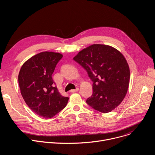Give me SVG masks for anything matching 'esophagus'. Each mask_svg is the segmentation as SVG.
I'll list each match as a JSON object with an SVG mask.
<instances>
[{
    "instance_id": "1",
    "label": "esophagus",
    "mask_w": 155,
    "mask_h": 155,
    "mask_svg": "<svg viewBox=\"0 0 155 155\" xmlns=\"http://www.w3.org/2000/svg\"><path fill=\"white\" fill-rule=\"evenodd\" d=\"M79 90V88L78 87H77L75 90H71V91H70V92L71 93H74V92H77Z\"/></svg>"
}]
</instances>
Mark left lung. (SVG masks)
<instances>
[{"label":"left lung","instance_id":"left-lung-1","mask_svg":"<svg viewBox=\"0 0 155 155\" xmlns=\"http://www.w3.org/2000/svg\"><path fill=\"white\" fill-rule=\"evenodd\" d=\"M74 60L93 82V94L86 101L88 105L100 112L108 113L121 104L127 91L130 71L118 50L94 44L80 51Z\"/></svg>","mask_w":155,"mask_h":155}]
</instances>
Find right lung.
Masks as SVG:
<instances>
[{"instance_id": "1", "label": "right lung", "mask_w": 155, "mask_h": 155, "mask_svg": "<svg viewBox=\"0 0 155 155\" xmlns=\"http://www.w3.org/2000/svg\"><path fill=\"white\" fill-rule=\"evenodd\" d=\"M62 55L45 51L28 59L18 75L21 93L25 102L37 115L51 118L68 104L69 97L59 93L52 74Z\"/></svg>"}]
</instances>
